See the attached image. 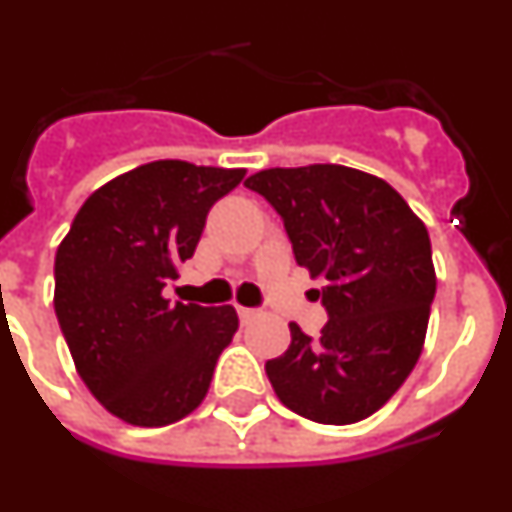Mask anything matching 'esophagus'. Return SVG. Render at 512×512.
Instances as JSON below:
<instances>
[{
    "label": "esophagus",
    "instance_id": "esophagus-1",
    "mask_svg": "<svg viewBox=\"0 0 512 512\" xmlns=\"http://www.w3.org/2000/svg\"><path fill=\"white\" fill-rule=\"evenodd\" d=\"M238 315H241L243 323H251V320L259 318L261 310H256V307H238Z\"/></svg>",
    "mask_w": 512,
    "mask_h": 512
}]
</instances>
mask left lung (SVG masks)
<instances>
[{"mask_svg":"<svg viewBox=\"0 0 512 512\" xmlns=\"http://www.w3.org/2000/svg\"><path fill=\"white\" fill-rule=\"evenodd\" d=\"M282 217L295 259L328 312L318 338L289 323L292 343L266 361L289 410L348 425L377 413L413 372L436 297L431 238L408 202L359 169L312 164L248 176Z\"/></svg>","mask_w":512,"mask_h":512,"instance_id":"obj_1","label":"left lung"}]
</instances>
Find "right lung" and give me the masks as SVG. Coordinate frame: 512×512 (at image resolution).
I'll list each match as a JSON object with an SVG mask.
<instances>
[{"label":"right lung","instance_id":"obj_1","mask_svg":"<svg viewBox=\"0 0 512 512\" xmlns=\"http://www.w3.org/2000/svg\"><path fill=\"white\" fill-rule=\"evenodd\" d=\"M243 176L187 161L138 166L99 187L58 246L61 333L89 392L125 423H176L205 400L238 315L169 302L164 287L192 259L210 207Z\"/></svg>","mask_w":512,"mask_h":512}]
</instances>
